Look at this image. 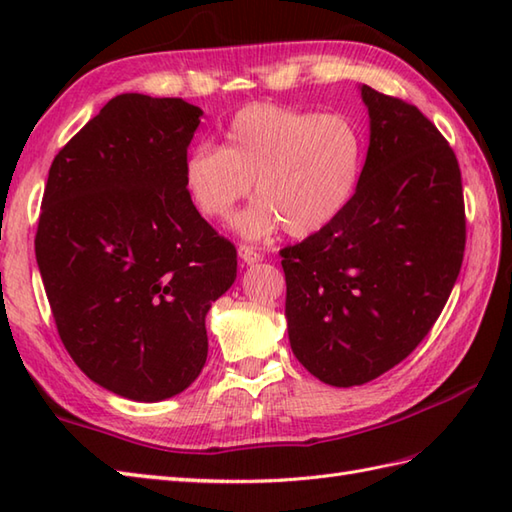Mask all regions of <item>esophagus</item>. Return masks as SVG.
<instances>
[{
  "label": "esophagus",
  "instance_id": "esophagus-1",
  "mask_svg": "<svg viewBox=\"0 0 512 512\" xmlns=\"http://www.w3.org/2000/svg\"><path fill=\"white\" fill-rule=\"evenodd\" d=\"M237 255H239V259H242L244 264H248V266H253V264H259L264 259V255L262 253H257V250L253 248V246H246V244H242L237 248Z\"/></svg>",
  "mask_w": 512,
  "mask_h": 512
}]
</instances>
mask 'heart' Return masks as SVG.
Returning <instances> with one entry per match:
<instances>
[{
	"label": "heart",
	"mask_w": 512,
	"mask_h": 512,
	"mask_svg": "<svg viewBox=\"0 0 512 512\" xmlns=\"http://www.w3.org/2000/svg\"><path fill=\"white\" fill-rule=\"evenodd\" d=\"M365 158L367 138L352 116L255 103L231 118L224 147L189 151L182 180L211 222H226L255 182L259 198L239 213L237 231L264 239L286 226L292 237H310L350 206Z\"/></svg>",
	"instance_id": "heart-1"
}]
</instances>
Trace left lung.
Segmentation results:
<instances>
[{"label":"left lung","instance_id":"obj_1","mask_svg":"<svg viewBox=\"0 0 512 512\" xmlns=\"http://www.w3.org/2000/svg\"><path fill=\"white\" fill-rule=\"evenodd\" d=\"M369 147L350 206L281 250L290 347L332 387L385 374L429 334L460 275L462 176L418 107L361 85Z\"/></svg>","mask_w":512,"mask_h":512}]
</instances>
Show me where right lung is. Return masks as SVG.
Returning a JSON list of instances; mask_svg holds the SVG:
<instances>
[{"label":"right lung","mask_w":512,"mask_h":512,"mask_svg":"<svg viewBox=\"0 0 512 512\" xmlns=\"http://www.w3.org/2000/svg\"><path fill=\"white\" fill-rule=\"evenodd\" d=\"M202 110L118 94L52 160L35 255L57 330L96 385L138 402L180 394L209 352L206 314L237 253L182 180Z\"/></svg>","instance_id":"right-lung-1"}]
</instances>
